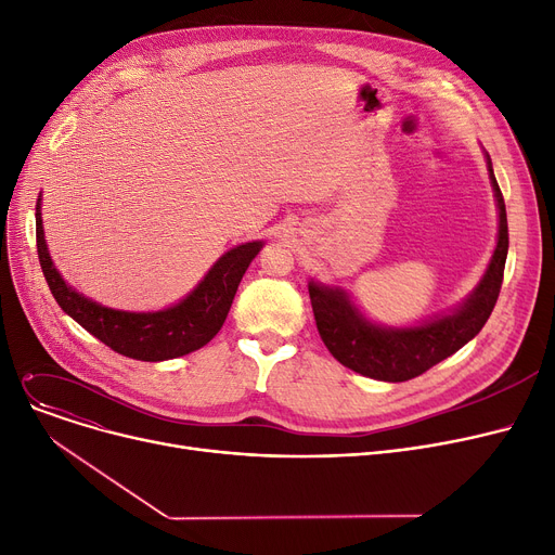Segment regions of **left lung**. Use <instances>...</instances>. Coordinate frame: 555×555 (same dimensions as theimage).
Segmentation results:
<instances>
[{"label":"left lung","instance_id":"left-lung-1","mask_svg":"<svg viewBox=\"0 0 555 555\" xmlns=\"http://www.w3.org/2000/svg\"><path fill=\"white\" fill-rule=\"evenodd\" d=\"M486 162L500 209L498 247L492 251L483 279L459 308L427 319L418 326L387 328L369 322L341 287L308 283L317 331L337 362L373 380L404 383L456 353L483 328L498 304L508 254L506 204L488 155Z\"/></svg>","mask_w":555,"mask_h":555}]
</instances>
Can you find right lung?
Returning a JSON list of instances; mask_svg holds the SVG:
<instances>
[{"mask_svg":"<svg viewBox=\"0 0 555 555\" xmlns=\"http://www.w3.org/2000/svg\"><path fill=\"white\" fill-rule=\"evenodd\" d=\"M40 195L36 204L38 258L53 299L72 319L119 356L141 362H164L189 356L209 344L222 328L243 274L260 251L262 243H245L222 254L214 268L170 308L155 312H128L101 306L82 297L55 270L44 243Z\"/></svg>","mask_w":555,"mask_h":555,"instance_id":"right-lung-1","label":"right lung"}]
</instances>
